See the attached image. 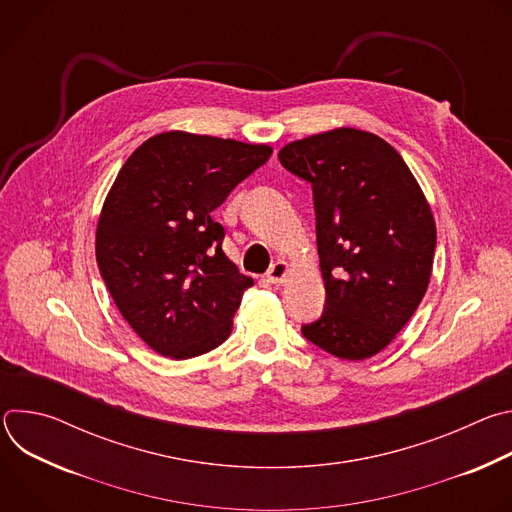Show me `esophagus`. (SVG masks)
<instances>
[{"instance_id": "esophagus-1", "label": "esophagus", "mask_w": 512, "mask_h": 512, "mask_svg": "<svg viewBox=\"0 0 512 512\" xmlns=\"http://www.w3.org/2000/svg\"><path fill=\"white\" fill-rule=\"evenodd\" d=\"M287 271H289V265H287L285 261H277V263H273V265L269 267V271L265 273V279H267L269 283H273V285H279V283L285 281Z\"/></svg>"}]
</instances>
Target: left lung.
<instances>
[{
	"label": "left lung",
	"mask_w": 512,
	"mask_h": 512,
	"mask_svg": "<svg viewBox=\"0 0 512 512\" xmlns=\"http://www.w3.org/2000/svg\"><path fill=\"white\" fill-rule=\"evenodd\" d=\"M277 158L314 194L326 304L302 334L344 360L375 356L425 296L435 253L429 204L395 148L369 131L310 135Z\"/></svg>",
	"instance_id": "1"
}]
</instances>
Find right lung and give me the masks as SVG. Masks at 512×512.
Here are the masks:
<instances>
[{
	"label": "right lung",
	"mask_w": 512,
	"mask_h": 512,
	"mask_svg": "<svg viewBox=\"0 0 512 512\" xmlns=\"http://www.w3.org/2000/svg\"><path fill=\"white\" fill-rule=\"evenodd\" d=\"M269 145L166 131L119 170L99 216L97 263L135 334L176 360L223 344L253 279L223 253L212 210L271 158Z\"/></svg>",
	"instance_id": "right-lung-1"
}]
</instances>
